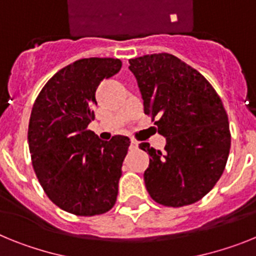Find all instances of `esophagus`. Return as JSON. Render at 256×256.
I'll use <instances>...</instances> for the list:
<instances>
[{
    "instance_id": "obj_1",
    "label": "esophagus",
    "mask_w": 256,
    "mask_h": 256,
    "mask_svg": "<svg viewBox=\"0 0 256 256\" xmlns=\"http://www.w3.org/2000/svg\"><path fill=\"white\" fill-rule=\"evenodd\" d=\"M131 148H132V150H136L138 148V142L136 140H131Z\"/></svg>"
}]
</instances>
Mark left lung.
I'll list each match as a JSON object with an SVG mask.
<instances>
[{"label":"left lung","mask_w":256,"mask_h":256,"mask_svg":"<svg viewBox=\"0 0 256 256\" xmlns=\"http://www.w3.org/2000/svg\"><path fill=\"white\" fill-rule=\"evenodd\" d=\"M144 102V113L157 118L165 150L148 143L144 182L157 204L182 208L200 201L220 179L230 150L228 116L210 82L168 52L128 60Z\"/></svg>","instance_id":"obj_1"}]
</instances>
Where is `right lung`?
Segmentation results:
<instances>
[{"label":"right lung","instance_id":"right-lung-1","mask_svg":"<svg viewBox=\"0 0 256 256\" xmlns=\"http://www.w3.org/2000/svg\"><path fill=\"white\" fill-rule=\"evenodd\" d=\"M121 66L113 58L80 59L55 73L33 104L28 126L33 168L48 198L70 214H104L117 200L130 139L100 140L88 126L95 118L98 86Z\"/></svg>","mask_w":256,"mask_h":256}]
</instances>
